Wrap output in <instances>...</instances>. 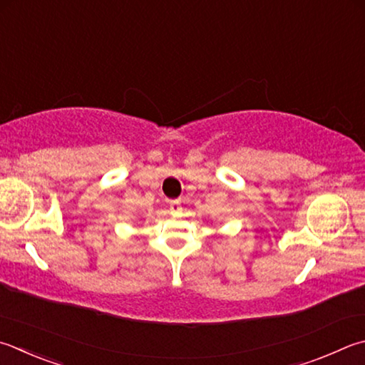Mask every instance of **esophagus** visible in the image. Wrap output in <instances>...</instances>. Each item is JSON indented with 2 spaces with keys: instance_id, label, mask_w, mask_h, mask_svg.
<instances>
[{
  "instance_id": "esophagus-1",
  "label": "esophagus",
  "mask_w": 365,
  "mask_h": 365,
  "mask_svg": "<svg viewBox=\"0 0 365 365\" xmlns=\"http://www.w3.org/2000/svg\"><path fill=\"white\" fill-rule=\"evenodd\" d=\"M169 207H170V212L172 214H178V212H182V204L178 200H174L169 202Z\"/></svg>"
}]
</instances>
